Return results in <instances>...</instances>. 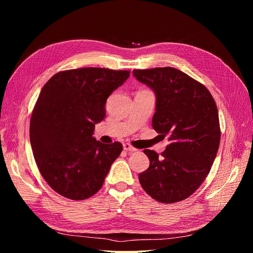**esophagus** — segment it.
<instances>
[{
    "label": "esophagus",
    "instance_id": "esophagus-1",
    "mask_svg": "<svg viewBox=\"0 0 253 253\" xmlns=\"http://www.w3.org/2000/svg\"><path fill=\"white\" fill-rule=\"evenodd\" d=\"M124 150L126 151V152H128V153H133V152H136V151H137V149L134 148L133 145H131L129 143H125V144H124Z\"/></svg>",
    "mask_w": 253,
    "mask_h": 253
}]
</instances>
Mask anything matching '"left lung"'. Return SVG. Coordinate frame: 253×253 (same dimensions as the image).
Instances as JSON below:
<instances>
[{
    "instance_id": "8db88e82",
    "label": "left lung",
    "mask_w": 253,
    "mask_h": 253,
    "mask_svg": "<svg viewBox=\"0 0 253 253\" xmlns=\"http://www.w3.org/2000/svg\"><path fill=\"white\" fill-rule=\"evenodd\" d=\"M133 75L154 90L152 126L170 141L160 155L143 150L150 167L139 174L140 185L159 203L186 200L209 174L219 147L215 101L202 83L173 67L134 70Z\"/></svg>"
}]
</instances>
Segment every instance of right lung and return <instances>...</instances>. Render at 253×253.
Wrapping results in <instances>:
<instances>
[{
  "instance_id": "1",
  "label": "right lung",
  "mask_w": 253,
  "mask_h": 253,
  "mask_svg": "<svg viewBox=\"0 0 253 253\" xmlns=\"http://www.w3.org/2000/svg\"><path fill=\"white\" fill-rule=\"evenodd\" d=\"M128 77V71L83 67L45 83L30 118V144L43 178L60 195L82 201L101 189L122 144L96 140L95 125L105 117L106 99Z\"/></svg>"
}]
</instances>
